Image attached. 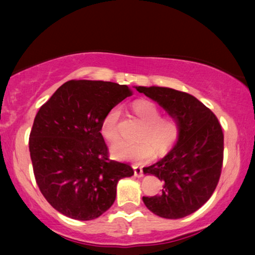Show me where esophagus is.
Segmentation results:
<instances>
[{
	"instance_id": "34e87169",
	"label": "esophagus",
	"mask_w": 255,
	"mask_h": 255,
	"mask_svg": "<svg viewBox=\"0 0 255 255\" xmlns=\"http://www.w3.org/2000/svg\"><path fill=\"white\" fill-rule=\"evenodd\" d=\"M134 170V176L137 177H141L142 176V168L139 165H132Z\"/></svg>"
}]
</instances>
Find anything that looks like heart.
I'll return each instance as SVG.
<instances>
[{
	"mask_svg": "<svg viewBox=\"0 0 255 255\" xmlns=\"http://www.w3.org/2000/svg\"><path fill=\"white\" fill-rule=\"evenodd\" d=\"M132 110L144 123L138 134V138L141 140L115 142L110 148L113 156L121 160L141 162L151 159L154 149L158 154H165L176 145L181 134V127L176 118L161 116L160 108L154 102L147 100L134 102ZM118 108H113L104 115L101 122V133L106 140L115 141L118 138Z\"/></svg>",
	"mask_w": 255,
	"mask_h": 255,
	"instance_id": "obj_1",
	"label": "heart"
}]
</instances>
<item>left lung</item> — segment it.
I'll return each instance as SVG.
<instances>
[{
  "label": "left lung",
  "mask_w": 255,
  "mask_h": 255,
  "mask_svg": "<svg viewBox=\"0 0 255 255\" xmlns=\"http://www.w3.org/2000/svg\"><path fill=\"white\" fill-rule=\"evenodd\" d=\"M179 121L181 134L165 158L149 167L163 182L161 194L144 196L149 211L168 219L198 210L214 194L222 173L224 134L212 111L190 94L165 87H135Z\"/></svg>",
  "instance_id": "obj_1"
}]
</instances>
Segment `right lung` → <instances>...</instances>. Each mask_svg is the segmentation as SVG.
I'll use <instances>...</instances> for the list:
<instances>
[{
	"mask_svg": "<svg viewBox=\"0 0 255 255\" xmlns=\"http://www.w3.org/2000/svg\"><path fill=\"white\" fill-rule=\"evenodd\" d=\"M131 89L114 82L71 80L40 107L30 132L33 174L41 194L60 214L92 221L116 200V187L133 175L128 163L109 159L101 134L104 115Z\"/></svg>",
	"mask_w": 255,
	"mask_h": 255,
	"instance_id": "1",
	"label": "right lung"
}]
</instances>
